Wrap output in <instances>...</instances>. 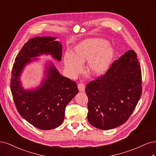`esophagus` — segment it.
<instances>
[{"instance_id": "1", "label": "esophagus", "mask_w": 156, "mask_h": 156, "mask_svg": "<svg viewBox=\"0 0 156 156\" xmlns=\"http://www.w3.org/2000/svg\"><path fill=\"white\" fill-rule=\"evenodd\" d=\"M78 88L80 91H82V92L84 91H85V85H84V83H83L82 82L78 83Z\"/></svg>"}]
</instances>
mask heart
Listing matches in <instances>:
<instances>
[{
    "instance_id": "b5f03b06",
    "label": "heart",
    "mask_w": 156,
    "mask_h": 156,
    "mask_svg": "<svg viewBox=\"0 0 156 156\" xmlns=\"http://www.w3.org/2000/svg\"><path fill=\"white\" fill-rule=\"evenodd\" d=\"M113 56V48L105 40L91 38L76 44L71 54H65L64 63L69 72L75 75L80 72L81 65L88 62L89 73L100 76L108 71Z\"/></svg>"
}]
</instances>
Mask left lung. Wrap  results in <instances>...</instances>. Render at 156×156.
Here are the masks:
<instances>
[{
	"instance_id": "8db88e82",
	"label": "left lung",
	"mask_w": 156,
	"mask_h": 156,
	"mask_svg": "<svg viewBox=\"0 0 156 156\" xmlns=\"http://www.w3.org/2000/svg\"><path fill=\"white\" fill-rule=\"evenodd\" d=\"M141 76L137 54L129 50L103 76L87 83L89 122L106 130L126 122L141 96Z\"/></svg>"
}]
</instances>
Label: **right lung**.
Instances as JSON below:
<instances>
[{
	"label": "right lung",
	"instance_id": "right-lung-1",
	"mask_svg": "<svg viewBox=\"0 0 156 156\" xmlns=\"http://www.w3.org/2000/svg\"><path fill=\"white\" fill-rule=\"evenodd\" d=\"M56 37H36L29 39L15 59L10 82L11 91L19 113L34 126L40 129H51L61 125L65 109L78 93L74 81L60 74L53 63L46 67L45 78L36 89L26 90L20 76L27 64L36 60L34 57L50 54L61 61L62 45Z\"/></svg>",
	"mask_w": 156,
	"mask_h": 156
}]
</instances>
